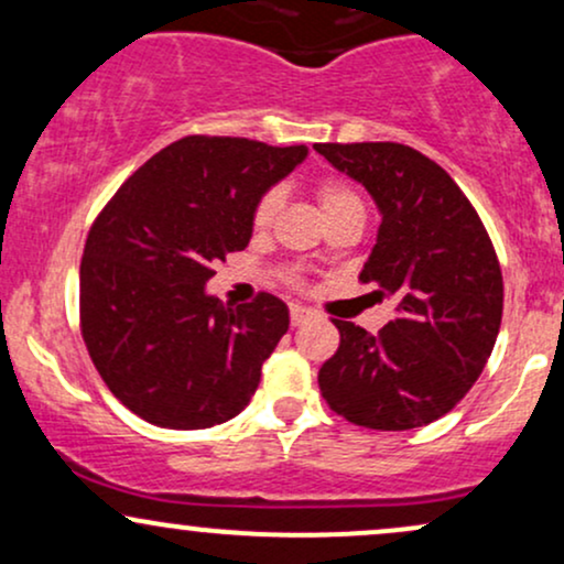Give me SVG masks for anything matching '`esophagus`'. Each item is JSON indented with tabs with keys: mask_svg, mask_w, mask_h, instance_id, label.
Listing matches in <instances>:
<instances>
[{
	"mask_svg": "<svg viewBox=\"0 0 564 564\" xmlns=\"http://www.w3.org/2000/svg\"><path fill=\"white\" fill-rule=\"evenodd\" d=\"M289 315H291V326H302V323L307 321L313 313H310L307 307H302V304H291Z\"/></svg>",
	"mask_w": 564,
	"mask_h": 564,
	"instance_id": "34e87169",
	"label": "esophagus"
}]
</instances>
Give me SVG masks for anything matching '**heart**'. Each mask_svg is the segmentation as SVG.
<instances>
[{
    "mask_svg": "<svg viewBox=\"0 0 564 564\" xmlns=\"http://www.w3.org/2000/svg\"><path fill=\"white\" fill-rule=\"evenodd\" d=\"M318 200H321V209H323V215H326V219L336 217V215H345V212H364V200H360V196L352 191V187H349L347 183H341V180H321ZM278 206H281V196H278V191L262 193L260 200H257V206H254V215H251V225H254L257 230L270 228Z\"/></svg>",
    "mask_w": 564,
    "mask_h": 564,
    "instance_id": "obj_1",
    "label": "heart"
}]
</instances>
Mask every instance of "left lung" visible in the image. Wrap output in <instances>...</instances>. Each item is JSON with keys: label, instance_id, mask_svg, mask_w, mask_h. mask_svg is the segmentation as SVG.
I'll use <instances>...</instances> for the list:
<instances>
[{"label": "left lung", "instance_id": "left-lung-1", "mask_svg": "<svg viewBox=\"0 0 564 564\" xmlns=\"http://www.w3.org/2000/svg\"><path fill=\"white\" fill-rule=\"evenodd\" d=\"M328 164L377 200L381 225L360 281L394 300L377 336L334 321L321 366L328 408L368 430H416L471 390L494 352L503 278L482 219L443 166L400 142H318Z\"/></svg>", "mask_w": 564, "mask_h": 564}]
</instances>
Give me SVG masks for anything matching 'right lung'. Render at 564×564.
Returning a JSON list of instances; mask_svg holds the SVG:
<instances>
[{"label":"right lung","instance_id":"obj_1","mask_svg":"<svg viewBox=\"0 0 564 564\" xmlns=\"http://www.w3.org/2000/svg\"><path fill=\"white\" fill-rule=\"evenodd\" d=\"M304 156L307 145L191 134L102 206L79 270L82 336L108 390L140 419L206 430L249 405L289 307L273 294L228 307L206 281L246 249L257 200Z\"/></svg>","mask_w":564,"mask_h":564}]
</instances>
